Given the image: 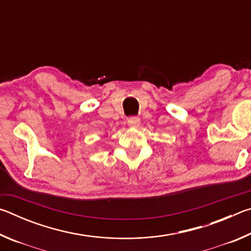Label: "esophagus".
Segmentation results:
<instances>
[{
	"label": "esophagus",
	"mask_w": 251,
	"mask_h": 251,
	"mask_svg": "<svg viewBox=\"0 0 251 251\" xmlns=\"http://www.w3.org/2000/svg\"><path fill=\"white\" fill-rule=\"evenodd\" d=\"M127 124H128L130 127H138L139 124H141V120H139V117H129L127 118Z\"/></svg>",
	"instance_id": "34e87169"
}]
</instances>
